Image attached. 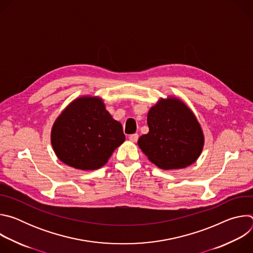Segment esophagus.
<instances>
[{
	"label": "esophagus",
	"mask_w": 253,
	"mask_h": 253,
	"mask_svg": "<svg viewBox=\"0 0 253 253\" xmlns=\"http://www.w3.org/2000/svg\"><path fill=\"white\" fill-rule=\"evenodd\" d=\"M138 138H139V135L138 134H132V135H130L129 136V140L130 141H132V142H137V140H138Z\"/></svg>",
	"instance_id": "34e87169"
}]
</instances>
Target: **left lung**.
<instances>
[{"label": "left lung", "mask_w": 253, "mask_h": 253, "mask_svg": "<svg viewBox=\"0 0 253 253\" xmlns=\"http://www.w3.org/2000/svg\"><path fill=\"white\" fill-rule=\"evenodd\" d=\"M149 132L138 140L148 159L164 170L193 164L204 146L202 128L190 108L176 97L160 98L148 115Z\"/></svg>", "instance_id": "8db88e82"}]
</instances>
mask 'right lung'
Returning a JSON list of instances; mask_svg holds the SVG:
<instances>
[{
	"label": "right lung",
	"instance_id": "obj_1",
	"mask_svg": "<svg viewBox=\"0 0 253 253\" xmlns=\"http://www.w3.org/2000/svg\"><path fill=\"white\" fill-rule=\"evenodd\" d=\"M125 141L122 125L106 110L103 99L81 96L55 120L51 143L60 161L79 170L104 166Z\"/></svg>",
	"mask_w": 253,
	"mask_h": 253
}]
</instances>
